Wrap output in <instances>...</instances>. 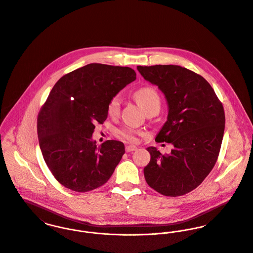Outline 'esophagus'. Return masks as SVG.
<instances>
[{
	"label": "esophagus",
	"instance_id": "1",
	"mask_svg": "<svg viewBox=\"0 0 253 253\" xmlns=\"http://www.w3.org/2000/svg\"><path fill=\"white\" fill-rule=\"evenodd\" d=\"M138 148L136 147V146H134V145H127L126 146V148H125V150H126V152H132V151H136Z\"/></svg>",
	"mask_w": 253,
	"mask_h": 253
}]
</instances>
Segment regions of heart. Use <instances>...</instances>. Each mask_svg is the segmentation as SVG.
Returning a JSON list of instances; mask_svg holds the SVG:
<instances>
[{"mask_svg": "<svg viewBox=\"0 0 253 253\" xmlns=\"http://www.w3.org/2000/svg\"><path fill=\"white\" fill-rule=\"evenodd\" d=\"M134 96L140 107L147 113L152 112H159L161 108V99L157 91L149 86L140 87L135 93ZM121 99L119 95H114L108 103L107 111L111 116H116L120 112ZM119 135L124 140L129 142L137 141V137L140 135V132L132 128H123L119 131Z\"/></svg>", "mask_w": 253, "mask_h": 253, "instance_id": "1", "label": "heart"}]
</instances>
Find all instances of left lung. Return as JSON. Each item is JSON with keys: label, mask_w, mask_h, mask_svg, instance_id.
Returning <instances> with one entry per match:
<instances>
[{"label": "left lung", "mask_w": 253, "mask_h": 253, "mask_svg": "<svg viewBox=\"0 0 253 253\" xmlns=\"http://www.w3.org/2000/svg\"><path fill=\"white\" fill-rule=\"evenodd\" d=\"M157 85L169 105L168 120L155 140L173 145L169 154L147 147L143 169L147 184L164 196H182L197 188L214 167L225 128L222 103L200 75L176 65L138 66Z\"/></svg>", "instance_id": "1"}]
</instances>
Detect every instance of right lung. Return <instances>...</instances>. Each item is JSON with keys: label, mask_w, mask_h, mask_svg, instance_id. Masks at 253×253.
Wrapping results in <instances>:
<instances>
[{"label": "right lung", "mask_w": 253, "mask_h": 253, "mask_svg": "<svg viewBox=\"0 0 253 253\" xmlns=\"http://www.w3.org/2000/svg\"><path fill=\"white\" fill-rule=\"evenodd\" d=\"M136 80L129 67L88 64L63 76L38 115L43 159L57 181L76 192L104 185L125 153L123 142L92 140L97 123L108 117V103Z\"/></svg>", "instance_id": "1"}]
</instances>
